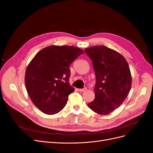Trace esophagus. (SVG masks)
I'll return each mask as SVG.
<instances>
[{
  "mask_svg": "<svg viewBox=\"0 0 153 153\" xmlns=\"http://www.w3.org/2000/svg\"><path fill=\"white\" fill-rule=\"evenodd\" d=\"M87 91V88H84V89H80L79 91L80 92H85Z\"/></svg>",
  "mask_w": 153,
  "mask_h": 153,
  "instance_id": "34e87169",
  "label": "esophagus"
}]
</instances>
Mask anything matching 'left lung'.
Segmentation results:
<instances>
[{
    "mask_svg": "<svg viewBox=\"0 0 153 153\" xmlns=\"http://www.w3.org/2000/svg\"><path fill=\"white\" fill-rule=\"evenodd\" d=\"M96 75L94 100L88 107L100 115L117 108L126 98L131 87V75L126 60L112 49L94 46L85 49Z\"/></svg>",
    "mask_w": 153,
    "mask_h": 153,
    "instance_id": "8db88e82",
    "label": "left lung"
}]
</instances>
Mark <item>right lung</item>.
<instances>
[{"label":"right lung","mask_w":153,"mask_h":153,"mask_svg":"<svg viewBox=\"0 0 153 153\" xmlns=\"http://www.w3.org/2000/svg\"><path fill=\"white\" fill-rule=\"evenodd\" d=\"M84 51L71 46L52 45L37 53L26 69V89L41 112L53 115L61 111L75 91L69 83V66Z\"/></svg>","instance_id":"obj_1"}]
</instances>
